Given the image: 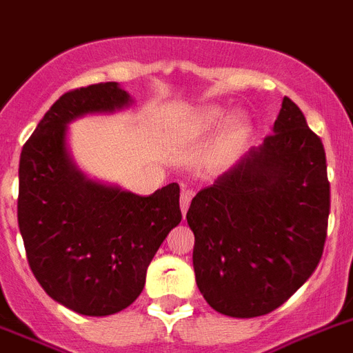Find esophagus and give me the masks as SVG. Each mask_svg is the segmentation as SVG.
Wrapping results in <instances>:
<instances>
[{
    "label": "esophagus",
    "instance_id": "34e87169",
    "mask_svg": "<svg viewBox=\"0 0 353 353\" xmlns=\"http://www.w3.org/2000/svg\"><path fill=\"white\" fill-rule=\"evenodd\" d=\"M189 203H191V193H189V191H183L182 196H180V209H182L183 216H185V212H188Z\"/></svg>",
    "mask_w": 353,
    "mask_h": 353
}]
</instances>
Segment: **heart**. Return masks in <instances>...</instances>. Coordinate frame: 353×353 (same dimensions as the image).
I'll use <instances>...</instances> for the list:
<instances>
[{
  "mask_svg": "<svg viewBox=\"0 0 353 353\" xmlns=\"http://www.w3.org/2000/svg\"><path fill=\"white\" fill-rule=\"evenodd\" d=\"M200 126L203 128H214L220 124V121H222V113L218 112V110H214V108H208V110H203L202 113H200Z\"/></svg>",
  "mask_w": 353,
  "mask_h": 353,
  "instance_id": "obj_1",
  "label": "heart"
}]
</instances>
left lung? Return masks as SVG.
I'll use <instances>...</instances> for the list:
<instances>
[{
    "label": "left lung",
    "instance_id": "8db88e82",
    "mask_svg": "<svg viewBox=\"0 0 353 353\" xmlns=\"http://www.w3.org/2000/svg\"><path fill=\"white\" fill-rule=\"evenodd\" d=\"M263 144L188 211L196 285L216 312L258 317L281 307L321 260L330 182L321 139L288 97Z\"/></svg>",
    "mask_w": 353,
    "mask_h": 353
}]
</instances>
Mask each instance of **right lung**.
<instances>
[{
    "instance_id": "obj_1",
    "label": "right lung",
    "mask_w": 353,
    "mask_h": 353,
    "mask_svg": "<svg viewBox=\"0 0 353 353\" xmlns=\"http://www.w3.org/2000/svg\"><path fill=\"white\" fill-rule=\"evenodd\" d=\"M131 104L119 83L61 95L19 159L17 223L45 292L83 316H112L135 301L153 256L182 220L179 183L150 196L88 180L66 150V128L86 113Z\"/></svg>"
}]
</instances>
